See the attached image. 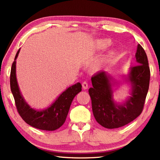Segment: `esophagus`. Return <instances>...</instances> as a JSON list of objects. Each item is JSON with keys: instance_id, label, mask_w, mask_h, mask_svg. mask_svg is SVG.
<instances>
[{"instance_id": "obj_1", "label": "esophagus", "mask_w": 160, "mask_h": 160, "mask_svg": "<svg viewBox=\"0 0 160 160\" xmlns=\"http://www.w3.org/2000/svg\"><path fill=\"white\" fill-rule=\"evenodd\" d=\"M82 88L84 90H86V89H88V82H82Z\"/></svg>"}]
</instances>
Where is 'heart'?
<instances>
[{
  "mask_svg": "<svg viewBox=\"0 0 160 160\" xmlns=\"http://www.w3.org/2000/svg\"><path fill=\"white\" fill-rule=\"evenodd\" d=\"M111 45V41L108 39H99L95 40V42H94V46H95V49L98 50H103L108 48ZM107 60V58H102V60H100L97 63V68H100L102 65L106 62Z\"/></svg>",
  "mask_w": 160,
  "mask_h": 160,
  "instance_id": "1",
  "label": "heart"
}]
</instances>
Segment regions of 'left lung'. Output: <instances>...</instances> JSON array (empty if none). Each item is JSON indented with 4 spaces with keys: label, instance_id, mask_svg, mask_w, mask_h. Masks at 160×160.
Returning <instances> with one entry per match:
<instances>
[{
    "label": "left lung",
    "instance_id": "obj_1",
    "mask_svg": "<svg viewBox=\"0 0 160 160\" xmlns=\"http://www.w3.org/2000/svg\"><path fill=\"white\" fill-rule=\"evenodd\" d=\"M135 58L138 65L130 68L126 77V81L131 85V96L123 103L114 100L112 87L116 82L105 71H100L91 78L92 88L88 92L93 115L104 128H121L133 121L142 112L149 90L150 70L148 56L139 44Z\"/></svg>",
    "mask_w": 160,
    "mask_h": 160
}]
</instances>
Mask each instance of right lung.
I'll list each match as a JSON object with an SVG mask.
<instances>
[{
	"label": "right lung",
	"mask_w": 160,
	"mask_h": 160,
	"mask_svg": "<svg viewBox=\"0 0 160 160\" xmlns=\"http://www.w3.org/2000/svg\"><path fill=\"white\" fill-rule=\"evenodd\" d=\"M20 49L17 52L12 64L10 77L11 90L18 112L25 122L33 128L46 131L57 130L65 122L71 103L76 95L82 90V85L80 82H78L67 88L46 109L40 110L32 108L25 102L17 82L16 59L18 56Z\"/></svg>",
	"instance_id": "add662e5"
}]
</instances>
